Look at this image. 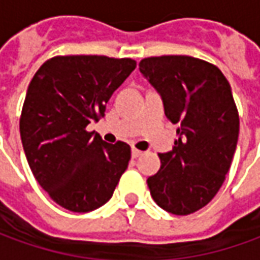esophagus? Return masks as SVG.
Masks as SVG:
<instances>
[{
  "label": "esophagus",
  "instance_id": "obj_1",
  "mask_svg": "<svg viewBox=\"0 0 260 260\" xmlns=\"http://www.w3.org/2000/svg\"><path fill=\"white\" fill-rule=\"evenodd\" d=\"M141 154H143V151L137 150V148H133V150H132V157H133V158H137V157H140Z\"/></svg>",
  "mask_w": 260,
  "mask_h": 260
}]
</instances>
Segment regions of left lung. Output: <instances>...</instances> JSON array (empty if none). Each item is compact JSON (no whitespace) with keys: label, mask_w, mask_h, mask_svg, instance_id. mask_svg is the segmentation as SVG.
<instances>
[{"label":"left lung","mask_w":260,"mask_h":260,"mask_svg":"<svg viewBox=\"0 0 260 260\" xmlns=\"http://www.w3.org/2000/svg\"><path fill=\"white\" fill-rule=\"evenodd\" d=\"M139 68L178 124L174 147L158 154L160 170L148 177L150 194L167 212L192 214L222 187L235 154L239 114L231 86L215 65L192 56H151Z\"/></svg>","instance_id":"left-lung-1"}]
</instances>
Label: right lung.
Instances as JSON below:
<instances>
[{
    "instance_id": "obj_1",
    "label": "right lung",
    "mask_w": 260,
    "mask_h": 260,
    "mask_svg": "<svg viewBox=\"0 0 260 260\" xmlns=\"http://www.w3.org/2000/svg\"><path fill=\"white\" fill-rule=\"evenodd\" d=\"M134 69L130 58L69 55L46 60L32 78L21 140L34 177L62 208L90 212L105 205L126 171L130 146L109 144L86 126L105 116L113 92Z\"/></svg>"
}]
</instances>
